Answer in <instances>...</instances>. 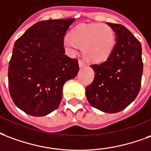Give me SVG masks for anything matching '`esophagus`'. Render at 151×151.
Instances as JSON below:
<instances>
[{
  "label": "esophagus",
  "mask_w": 151,
  "mask_h": 151,
  "mask_svg": "<svg viewBox=\"0 0 151 151\" xmlns=\"http://www.w3.org/2000/svg\"><path fill=\"white\" fill-rule=\"evenodd\" d=\"M78 64H79V66H80V68H82V67L86 66V63H85V61H83L82 60H79Z\"/></svg>",
  "instance_id": "obj_1"
}]
</instances>
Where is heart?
Segmentation results:
<instances>
[{"mask_svg":"<svg viewBox=\"0 0 151 151\" xmlns=\"http://www.w3.org/2000/svg\"><path fill=\"white\" fill-rule=\"evenodd\" d=\"M115 45L114 32L106 24H80L63 39L65 50L70 55L82 47L85 58L92 62L102 61L110 55Z\"/></svg>","mask_w":151,"mask_h":151,"instance_id":"b5f03b06","label":"heart"}]
</instances>
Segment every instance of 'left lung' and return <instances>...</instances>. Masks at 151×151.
Masks as SVG:
<instances>
[{
	"label": "left lung",
	"mask_w": 151,
	"mask_h": 151,
	"mask_svg": "<svg viewBox=\"0 0 151 151\" xmlns=\"http://www.w3.org/2000/svg\"><path fill=\"white\" fill-rule=\"evenodd\" d=\"M107 24L115 33L116 43L106 61L90 65L95 74L86 94L93 107L114 114L127 108L138 96L143 63L141 43L131 32L122 24Z\"/></svg>",
	"instance_id": "8db88e82"
}]
</instances>
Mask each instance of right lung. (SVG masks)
I'll return each mask as SVG.
<instances>
[{"mask_svg": "<svg viewBox=\"0 0 151 151\" xmlns=\"http://www.w3.org/2000/svg\"><path fill=\"white\" fill-rule=\"evenodd\" d=\"M74 21L39 22L14 44L8 72L10 96L29 115L41 117L55 110L65 82L78 73V59L65 55L63 45L65 33Z\"/></svg>", "mask_w": 151, "mask_h": 151, "instance_id": "1", "label": "right lung"}]
</instances>
